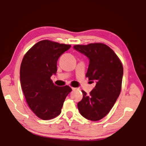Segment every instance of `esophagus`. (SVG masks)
Wrapping results in <instances>:
<instances>
[{"mask_svg":"<svg viewBox=\"0 0 146 146\" xmlns=\"http://www.w3.org/2000/svg\"><path fill=\"white\" fill-rule=\"evenodd\" d=\"M71 89H72V90L73 91H75V90H77V89H78L77 88H75V87H71Z\"/></svg>","mask_w":146,"mask_h":146,"instance_id":"34e87169","label":"esophagus"}]
</instances>
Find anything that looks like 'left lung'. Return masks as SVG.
<instances>
[{"mask_svg":"<svg viewBox=\"0 0 146 146\" xmlns=\"http://www.w3.org/2000/svg\"><path fill=\"white\" fill-rule=\"evenodd\" d=\"M74 50L89 59L86 77L96 82L89 95L82 91L83 97L77 107L84 118L92 121L103 118L113 107L121 91L123 66L114 51L105 44L96 43L76 45Z\"/></svg>","mask_w":146,"mask_h":146,"instance_id":"8db88e82","label":"left lung"}]
</instances>
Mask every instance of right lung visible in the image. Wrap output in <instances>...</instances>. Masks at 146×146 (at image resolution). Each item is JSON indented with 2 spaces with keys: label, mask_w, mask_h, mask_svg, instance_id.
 Returning <instances> with one entry per match:
<instances>
[{
  "label": "right lung",
  "mask_w": 146,
  "mask_h": 146,
  "mask_svg": "<svg viewBox=\"0 0 146 146\" xmlns=\"http://www.w3.org/2000/svg\"><path fill=\"white\" fill-rule=\"evenodd\" d=\"M70 48V45L42 40L32 47L22 59L20 71L22 91L30 109L42 120L58 116L72 91L67 85H54L50 79L57 73L59 57Z\"/></svg>",
  "instance_id": "right-lung-1"
}]
</instances>
